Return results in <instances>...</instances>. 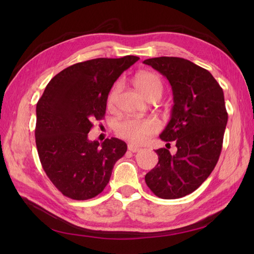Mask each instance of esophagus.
Segmentation results:
<instances>
[{
    "label": "esophagus",
    "mask_w": 254,
    "mask_h": 254,
    "mask_svg": "<svg viewBox=\"0 0 254 254\" xmlns=\"http://www.w3.org/2000/svg\"><path fill=\"white\" fill-rule=\"evenodd\" d=\"M127 149L130 150V152H132V153H136L141 148H139L138 146H136V145H134V144H127Z\"/></svg>",
    "instance_id": "esophagus-1"
}]
</instances>
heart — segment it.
<instances>
[{"mask_svg": "<svg viewBox=\"0 0 254 254\" xmlns=\"http://www.w3.org/2000/svg\"><path fill=\"white\" fill-rule=\"evenodd\" d=\"M135 86L139 93L147 99L152 97L160 98L163 94V84L153 73H139L135 77ZM119 93H120V84H117L108 95V107H115ZM158 130L159 124L153 118H127L117 122L115 126V131L118 136L135 144L147 141L149 136H152Z\"/></svg>", "mask_w": 254, "mask_h": 254, "instance_id": "b5f03b06", "label": "heart"}]
</instances>
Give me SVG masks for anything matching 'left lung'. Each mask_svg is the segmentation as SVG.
Returning <instances> with one entry per match:
<instances>
[{"label":"left lung","mask_w":254,"mask_h":254,"mask_svg":"<svg viewBox=\"0 0 254 254\" xmlns=\"http://www.w3.org/2000/svg\"><path fill=\"white\" fill-rule=\"evenodd\" d=\"M143 63L171 85L174 107L159 137L177 146L176 154L168 147L156 150L158 164L145 182L158 197L179 198L195 191L217 164L228 121L224 91L207 69L186 59L160 57Z\"/></svg>","instance_id":"8db88e82"}]
</instances>
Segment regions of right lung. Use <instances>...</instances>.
Returning <instances> with one entry per match:
<instances>
[{
  "mask_svg": "<svg viewBox=\"0 0 254 254\" xmlns=\"http://www.w3.org/2000/svg\"><path fill=\"white\" fill-rule=\"evenodd\" d=\"M139 60L99 58L73 64L53 77L37 102L36 145L48 178L63 195L88 199L104 191L113 166L127 152L116 137L89 141L94 120L105 117L109 91Z\"/></svg>",
  "mask_w": 254,
  "mask_h": 254,
  "instance_id": "obj_1",
  "label": "right lung"
}]
</instances>
